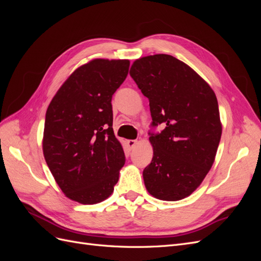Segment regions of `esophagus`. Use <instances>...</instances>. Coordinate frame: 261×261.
Masks as SVG:
<instances>
[{
	"mask_svg": "<svg viewBox=\"0 0 261 261\" xmlns=\"http://www.w3.org/2000/svg\"><path fill=\"white\" fill-rule=\"evenodd\" d=\"M136 144H137V140H136V139H130V140L127 141V145H128V147H129L130 149H133L134 147H135Z\"/></svg>",
	"mask_w": 261,
	"mask_h": 261,
	"instance_id": "esophagus-1",
	"label": "esophagus"
}]
</instances>
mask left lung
<instances>
[{
	"mask_svg": "<svg viewBox=\"0 0 261 261\" xmlns=\"http://www.w3.org/2000/svg\"><path fill=\"white\" fill-rule=\"evenodd\" d=\"M129 75L149 100L151 163L143 175L147 191L176 201L198 187L215 161L222 134L218 100L210 86L184 62L155 54L133 63ZM159 124L161 132H154Z\"/></svg>",
	"mask_w": 261,
	"mask_h": 261,
	"instance_id": "8db88e82",
	"label": "left lung"
}]
</instances>
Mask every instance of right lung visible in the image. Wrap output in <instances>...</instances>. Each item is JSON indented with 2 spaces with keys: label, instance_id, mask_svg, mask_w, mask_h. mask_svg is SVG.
Returning a JSON list of instances; mask_svg holds the SVG:
<instances>
[{
  "label": "right lung",
  "instance_id": "obj_1",
  "mask_svg": "<svg viewBox=\"0 0 261 261\" xmlns=\"http://www.w3.org/2000/svg\"><path fill=\"white\" fill-rule=\"evenodd\" d=\"M128 68V60L87 63L62 85L46 110L44 159L69 199L92 204L114 191L125 154L112 128L111 101Z\"/></svg>",
  "mask_w": 261,
  "mask_h": 261
}]
</instances>
